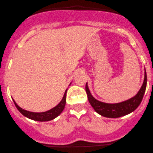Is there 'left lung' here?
Returning <instances> with one entry per match:
<instances>
[{"instance_id":"left-lung-1","label":"left lung","mask_w":153,"mask_h":153,"mask_svg":"<svg viewBox=\"0 0 153 153\" xmlns=\"http://www.w3.org/2000/svg\"><path fill=\"white\" fill-rule=\"evenodd\" d=\"M146 82H147V78H146V72L145 71L144 81L137 94L132 98L118 104H107L96 100L90 93L87 83L85 84V91L90 104L98 114L107 118H119L129 114L137 108L142 101L143 94L146 91Z\"/></svg>"}]
</instances>
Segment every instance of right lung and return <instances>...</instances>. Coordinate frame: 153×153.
<instances>
[{
	"instance_id": "obj_1",
	"label": "right lung",
	"mask_w": 153,
	"mask_h": 153,
	"mask_svg": "<svg viewBox=\"0 0 153 153\" xmlns=\"http://www.w3.org/2000/svg\"><path fill=\"white\" fill-rule=\"evenodd\" d=\"M66 93L67 90L65 91V94H64V97L62 98V101L58 104L56 107H55L54 108L51 109V110H48L46 112H43V113H33V112L27 111L25 110H23L21 107H19L16 104V103L15 102V101L13 100V102L15 104L16 107L18 109L19 111L23 115V116H26L27 118H29L30 119H33V120H35V121L38 122H46V121H50L52 120L55 118L57 117L59 115H60L62 113V112L63 111L64 108L65 107V104H66Z\"/></svg>"
}]
</instances>
